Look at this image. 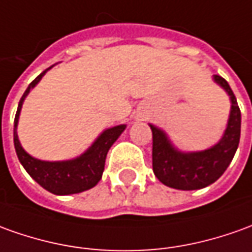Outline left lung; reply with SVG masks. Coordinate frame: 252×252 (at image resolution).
Returning <instances> with one entry per match:
<instances>
[{
    "label": "left lung",
    "mask_w": 252,
    "mask_h": 252,
    "mask_svg": "<svg viewBox=\"0 0 252 252\" xmlns=\"http://www.w3.org/2000/svg\"><path fill=\"white\" fill-rule=\"evenodd\" d=\"M214 81L226 90L232 109L228 127L220 143L202 152L181 154L173 148L162 130L151 125L152 130V167L158 180L170 188L193 190L209 187L228 169L240 141L242 114L229 83L220 75Z\"/></svg>",
    "instance_id": "1"
}]
</instances>
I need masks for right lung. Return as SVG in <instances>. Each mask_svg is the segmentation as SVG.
<instances>
[{"instance_id": "1", "label": "right lung", "mask_w": 252, "mask_h": 252, "mask_svg": "<svg viewBox=\"0 0 252 252\" xmlns=\"http://www.w3.org/2000/svg\"><path fill=\"white\" fill-rule=\"evenodd\" d=\"M46 71L41 72L35 79L29 85L24 94L19 101L16 115H15V129H13V143L16 149L17 158L23 164L26 171L35 180L42 188L49 190L55 195H72L79 193L83 190L93 188L97 182L101 180L105 164V158L108 154L111 145L115 143L116 138L122 134L125 130V125H119L115 127L105 130L101 136L97 138L94 144L90 147L83 155L76 158L74 160L67 162H42L35 158L30 156L19 143L16 133L19 114L22 109L24 98L29 94L36 83L41 81Z\"/></svg>"}]
</instances>
